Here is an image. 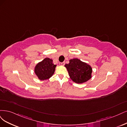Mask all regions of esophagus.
<instances>
[{"instance_id":"1","label":"esophagus","mask_w":127,"mask_h":127,"mask_svg":"<svg viewBox=\"0 0 127 127\" xmlns=\"http://www.w3.org/2000/svg\"><path fill=\"white\" fill-rule=\"evenodd\" d=\"M60 65H62V66H64V65H65V62H61V63H60Z\"/></svg>"}]
</instances>
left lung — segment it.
<instances>
[{
	"mask_svg": "<svg viewBox=\"0 0 127 127\" xmlns=\"http://www.w3.org/2000/svg\"><path fill=\"white\" fill-rule=\"evenodd\" d=\"M65 66L67 68L71 79L76 83H83L92 77V68L87 63L82 62L78 59H73L69 61Z\"/></svg>",
	"mask_w": 127,
	"mask_h": 127,
	"instance_id": "1",
	"label": "left lung"
}]
</instances>
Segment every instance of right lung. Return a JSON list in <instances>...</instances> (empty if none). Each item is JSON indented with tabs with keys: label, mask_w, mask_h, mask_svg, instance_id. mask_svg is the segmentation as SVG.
<instances>
[{
	"label": "right lung",
	"mask_w": 127,
	"mask_h": 127,
	"mask_svg": "<svg viewBox=\"0 0 127 127\" xmlns=\"http://www.w3.org/2000/svg\"><path fill=\"white\" fill-rule=\"evenodd\" d=\"M56 65L53 63V60L45 58L37 64L34 69L36 75L40 80L50 79L54 73Z\"/></svg>",
	"instance_id": "obj_1"
}]
</instances>
